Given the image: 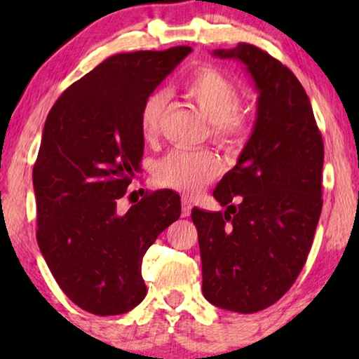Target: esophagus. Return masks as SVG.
Wrapping results in <instances>:
<instances>
[{
	"instance_id": "34e87169",
	"label": "esophagus",
	"mask_w": 359,
	"mask_h": 359,
	"mask_svg": "<svg viewBox=\"0 0 359 359\" xmlns=\"http://www.w3.org/2000/svg\"><path fill=\"white\" fill-rule=\"evenodd\" d=\"M191 209H193L191 201L188 198L181 199V215H183V217H188V215H191Z\"/></svg>"
}]
</instances>
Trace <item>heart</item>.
<instances>
[{
	"instance_id": "b5f03b06",
	"label": "heart",
	"mask_w": 359,
	"mask_h": 359,
	"mask_svg": "<svg viewBox=\"0 0 359 359\" xmlns=\"http://www.w3.org/2000/svg\"><path fill=\"white\" fill-rule=\"evenodd\" d=\"M181 86L210 121L215 142L225 147L242 144L248 134V117L238 107V88L229 76L212 67H201L189 73ZM166 102L168 97L163 91L150 93L142 102L139 124L145 139H154L158 134ZM220 170L219 158L208 150L176 149L156 161L154 173L156 183L163 188L194 194L217 178Z\"/></svg>"
}]
</instances>
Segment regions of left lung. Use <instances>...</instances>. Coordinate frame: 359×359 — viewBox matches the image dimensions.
I'll list each match as a JSON object with an SVG mask.
<instances>
[{"instance_id": "left-lung-1", "label": "left lung", "mask_w": 359, "mask_h": 359, "mask_svg": "<svg viewBox=\"0 0 359 359\" xmlns=\"http://www.w3.org/2000/svg\"><path fill=\"white\" fill-rule=\"evenodd\" d=\"M247 67L259 93L253 134L214 198L194 208L203 294L225 311L255 313L279 301L311 252L322 212L323 140L309 96L286 65L252 43L214 50ZM239 196V205L229 203Z\"/></svg>"}]
</instances>
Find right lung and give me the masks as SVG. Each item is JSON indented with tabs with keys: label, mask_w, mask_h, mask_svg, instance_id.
Segmentation results:
<instances>
[{
	"label": "right lung",
	"mask_w": 359,
	"mask_h": 359,
	"mask_svg": "<svg viewBox=\"0 0 359 359\" xmlns=\"http://www.w3.org/2000/svg\"><path fill=\"white\" fill-rule=\"evenodd\" d=\"M191 52L116 53L62 93L48 112L32 181L37 243L58 286L95 316H119L144 301L142 258L180 219L171 189L117 212L140 170L142 102Z\"/></svg>",
	"instance_id": "right-lung-1"
}]
</instances>
